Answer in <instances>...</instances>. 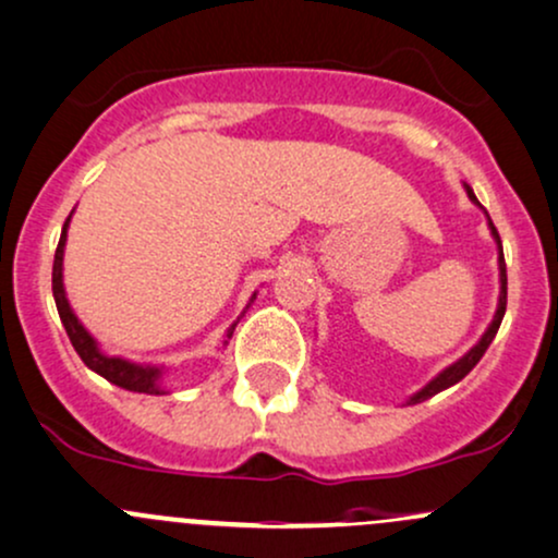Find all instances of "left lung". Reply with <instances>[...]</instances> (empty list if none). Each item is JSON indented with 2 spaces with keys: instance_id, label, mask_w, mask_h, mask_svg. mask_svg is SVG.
Returning <instances> with one entry per match:
<instances>
[{
  "instance_id": "1",
  "label": "left lung",
  "mask_w": 558,
  "mask_h": 558,
  "mask_svg": "<svg viewBox=\"0 0 558 558\" xmlns=\"http://www.w3.org/2000/svg\"><path fill=\"white\" fill-rule=\"evenodd\" d=\"M468 190V197H471L473 203L476 205H481L478 201H476V195H473V190L471 186H465ZM486 219H489V214H486ZM489 230H492V234H495V240H497V248H500V302H497V313H495V320H492L489 324V328H486L484 331V337L478 339V344H473L471 350H468L465 355L460 357V361L457 363H451L449 368H444L441 374H438L436 379H430V383H427L425 387H422L420 392H414L412 398H409V403H422V401H427V398H433L436 396V392H441V390H447V387H451V385H457L460 383L462 377H465L468 372H471L473 366H476V363L481 361V355L486 353V348H489L492 344V339H495V333H497V328H500V324H502V315H506V304H508V275H506V256H502V240H500V234H497V230H495V225H492V219H489Z\"/></svg>"
}]
</instances>
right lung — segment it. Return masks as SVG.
<instances>
[{
	"label": "right lung",
	"instance_id": "right-lung-1",
	"mask_svg": "<svg viewBox=\"0 0 558 558\" xmlns=\"http://www.w3.org/2000/svg\"><path fill=\"white\" fill-rule=\"evenodd\" d=\"M69 221H72V214H69V219L63 221V232H61V240H58V248H56V262H52V296H56L58 315H61V324H63V328H66L74 350H77V355L82 357V363H85L87 368H93L96 374H101V377L109 379L111 385L125 387V390H133V392H146V396H162V392H166L160 383L162 368L141 366V363H131V361H125V357L104 355L101 350H98L96 339L87 333V328L80 324L77 315H74V310L69 307L66 291H63V245H66ZM234 326L238 324L230 326L227 339L232 337Z\"/></svg>",
	"mask_w": 558,
	"mask_h": 558
}]
</instances>
